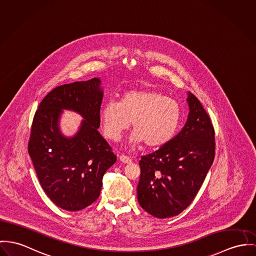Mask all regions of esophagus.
<instances>
[{"label": "esophagus", "mask_w": 256, "mask_h": 256, "mask_svg": "<svg viewBox=\"0 0 256 256\" xmlns=\"http://www.w3.org/2000/svg\"><path fill=\"white\" fill-rule=\"evenodd\" d=\"M118 158H120V160L124 164H130V162H132V158L126 157V156H124V155H120V156L118 157Z\"/></svg>", "instance_id": "1"}]
</instances>
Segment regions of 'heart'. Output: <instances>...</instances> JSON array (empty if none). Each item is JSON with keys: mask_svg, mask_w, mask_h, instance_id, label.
Instances as JSON below:
<instances>
[{"mask_svg": "<svg viewBox=\"0 0 256 256\" xmlns=\"http://www.w3.org/2000/svg\"><path fill=\"white\" fill-rule=\"evenodd\" d=\"M182 111L176 100L156 90H130L120 102L110 100L101 111L100 120L106 138L117 141L132 122L134 130L132 144L145 142L149 147L168 143L176 134Z\"/></svg>", "mask_w": 256, "mask_h": 256, "instance_id": "heart-1", "label": "heart"}]
</instances>
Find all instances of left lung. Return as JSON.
I'll use <instances>...</instances> for the list:
<instances>
[{
    "label": "left lung",
    "mask_w": 256,
    "mask_h": 256,
    "mask_svg": "<svg viewBox=\"0 0 256 256\" xmlns=\"http://www.w3.org/2000/svg\"><path fill=\"white\" fill-rule=\"evenodd\" d=\"M187 102L189 115L180 132L139 162L138 202L158 218L178 216L193 202L214 160L210 118L193 94Z\"/></svg>",
    "instance_id": "1"
}]
</instances>
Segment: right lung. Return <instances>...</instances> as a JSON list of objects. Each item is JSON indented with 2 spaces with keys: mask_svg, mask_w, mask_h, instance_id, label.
I'll return each instance as SVG.
<instances>
[{
  "mask_svg": "<svg viewBox=\"0 0 256 256\" xmlns=\"http://www.w3.org/2000/svg\"><path fill=\"white\" fill-rule=\"evenodd\" d=\"M102 99L99 78L66 84L46 96L33 118L28 153L44 193L62 210L77 212L96 202L104 174L117 160L98 130ZM63 110L84 118L73 137L60 132Z\"/></svg>",
  "mask_w": 256,
  "mask_h": 256,
  "instance_id": "1",
  "label": "right lung"
}]
</instances>
